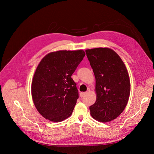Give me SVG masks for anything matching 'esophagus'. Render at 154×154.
Masks as SVG:
<instances>
[{
	"label": "esophagus",
	"mask_w": 154,
	"mask_h": 154,
	"mask_svg": "<svg viewBox=\"0 0 154 154\" xmlns=\"http://www.w3.org/2000/svg\"><path fill=\"white\" fill-rule=\"evenodd\" d=\"M87 94V92H80V97H84L85 95Z\"/></svg>",
	"instance_id": "obj_1"
}]
</instances>
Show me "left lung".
<instances>
[{
	"label": "left lung",
	"mask_w": 154,
	"mask_h": 154,
	"mask_svg": "<svg viewBox=\"0 0 154 154\" xmlns=\"http://www.w3.org/2000/svg\"><path fill=\"white\" fill-rule=\"evenodd\" d=\"M96 78V101L90 106L92 117L109 122L122 113L128 103L130 82L122 58L112 49L98 48L85 51Z\"/></svg>",
	"instance_id": "8db88e82"
}]
</instances>
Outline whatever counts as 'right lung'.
Returning a JSON list of instances; mask_svg holds the SVG:
<instances>
[{"label":"right lung","mask_w":154,"mask_h":154,"mask_svg":"<svg viewBox=\"0 0 154 154\" xmlns=\"http://www.w3.org/2000/svg\"><path fill=\"white\" fill-rule=\"evenodd\" d=\"M85 55L83 50L58 51L48 54L39 63L32 78L31 94L44 118L60 122L72 114L79 96L71 76Z\"/></svg>","instance_id":"add662e5"}]
</instances>
